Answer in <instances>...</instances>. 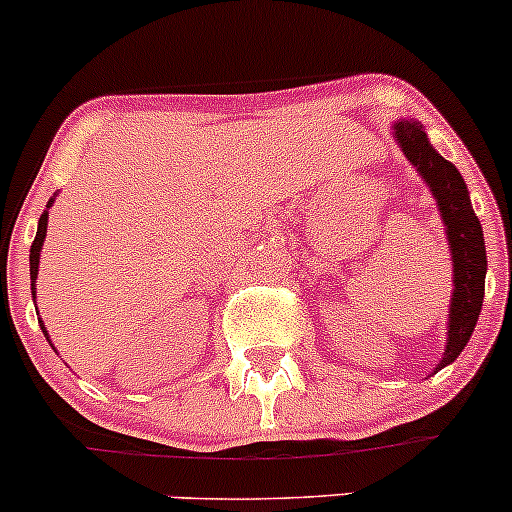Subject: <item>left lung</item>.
Instances as JSON below:
<instances>
[{"mask_svg": "<svg viewBox=\"0 0 512 512\" xmlns=\"http://www.w3.org/2000/svg\"><path fill=\"white\" fill-rule=\"evenodd\" d=\"M395 137H398L405 157L418 167L423 180L430 185L433 197L438 200L450 250H453L455 290L453 305H450L448 347H445V357L440 360V365L435 367V372H438L440 367L450 365L468 345L475 322H478L480 307H483L485 270H488L483 227L475 217L468 187H465L458 167L430 147L423 127L418 122L405 119V122L395 124Z\"/></svg>", "mask_w": 512, "mask_h": 512, "instance_id": "left-lung-1", "label": "left lung"}]
</instances>
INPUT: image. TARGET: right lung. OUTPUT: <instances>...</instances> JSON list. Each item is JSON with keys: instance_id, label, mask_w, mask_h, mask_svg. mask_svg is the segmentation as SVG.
<instances>
[{"instance_id": "obj_1", "label": "right lung", "mask_w": 512, "mask_h": 512, "mask_svg": "<svg viewBox=\"0 0 512 512\" xmlns=\"http://www.w3.org/2000/svg\"><path fill=\"white\" fill-rule=\"evenodd\" d=\"M49 205H52V200H49ZM47 217L49 212L44 210L42 217H39V227H37V237H34L32 242V250H29V275H32V285L34 280H37V270H39V250H42L44 245V235H47ZM34 290V287H32ZM44 335H47V330H44Z\"/></svg>"}]
</instances>
